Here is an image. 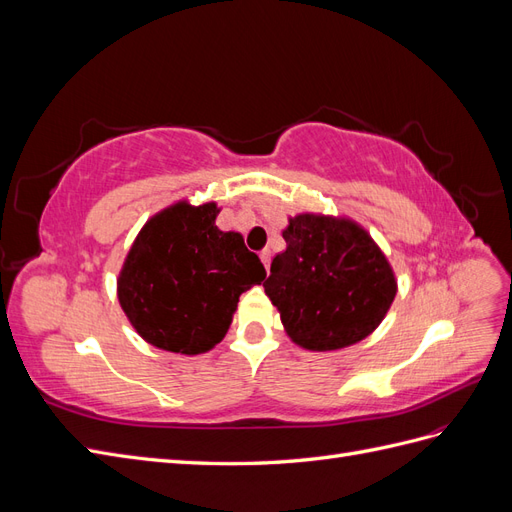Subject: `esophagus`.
Masks as SVG:
<instances>
[{
  "instance_id": "34e87169",
  "label": "esophagus",
  "mask_w": 512,
  "mask_h": 512,
  "mask_svg": "<svg viewBox=\"0 0 512 512\" xmlns=\"http://www.w3.org/2000/svg\"><path fill=\"white\" fill-rule=\"evenodd\" d=\"M260 260H262V265H265V269L269 271V267H271V250H269V247H265V250L260 252Z\"/></svg>"
}]
</instances>
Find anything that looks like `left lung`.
<instances>
[{"mask_svg": "<svg viewBox=\"0 0 512 512\" xmlns=\"http://www.w3.org/2000/svg\"><path fill=\"white\" fill-rule=\"evenodd\" d=\"M265 286L286 335L312 352L359 344L389 312L397 277L365 226L346 215L297 213L282 230Z\"/></svg>", "mask_w": 512, "mask_h": 512, "instance_id": "1", "label": "left lung"}]
</instances>
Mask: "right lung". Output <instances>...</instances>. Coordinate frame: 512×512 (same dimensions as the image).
I'll use <instances>...</instances> for the list:
<instances>
[{
	"instance_id": "1",
	"label": "right lung",
	"mask_w": 512,
	"mask_h": 512,
	"mask_svg": "<svg viewBox=\"0 0 512 512\" xmlns=\"http://www.w3.org/2000/svg\"><path fill=\"white\" fill-rule=\"evenodd\" d=\"M218 203L164 207L145 222L117 277V299L147 344L175 354L218 346L241 292L267 277L241 232L215 226Z\"/></svg>"
}]
</instances>
